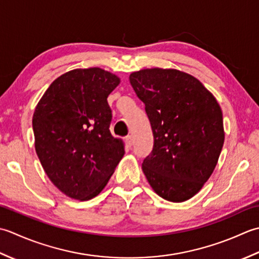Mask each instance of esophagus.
I'll use <instances>...</instances> for the list:
<instances>
[{
	"mask_svg": "<svg viewBox=\"0 0 259 259\" xmlns=\"http://www.w3.org/2000/svg\"><path fill=\"white\" fill-rule=\"evenodd\" d=\"M125 142H126V145H127L128 147H131L132 145H133L134 143V140H133V136L132 135H127L125 137Z\"/></svg>",
	"mask_w": 259,
	"mask_h": 259,
	"instance_id": "34e87169",
	"label": "esophagus"
}]
</instances>
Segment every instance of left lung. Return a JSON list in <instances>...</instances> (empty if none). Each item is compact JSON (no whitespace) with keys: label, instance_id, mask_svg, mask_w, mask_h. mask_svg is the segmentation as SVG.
I'll return each instance as SVG.
<instances>
[{"label":"left lung","instance_id":"8db88e82","mask_svg":"<svg viewBox=\"0 0 259 259\" xmlns=\"http://www.w3.org/2000/svg\"><path fill=\"white\" fill-rule=\"evenodd\" d=\"M154 137L142 170L155 193L171 202L197 194L218 163L225 141L223 112L197 78L177 69L132 72Z\"/></svg>","mask_w":259,"mask_h":259}]
</instances>
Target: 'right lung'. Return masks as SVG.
<instances>
[{
    "label": "right lung",
    "instance_id": "add662e5",
    "mask_svg": "<svg viewBox=\"0 0 259 259\" xmlns=\"http://www.w3.org/2000/svg\"><path fill=\"white\" fill-rule=\"evenodd\" d=\"M119 78L100 68L58 77L36 105L32 127L35 152L50 181L67 197L85 201L106 186L124 155L110 134L108 95Z\"/></svg>",
    "mask_w": 259,
    "mask_h": 259
}]
</instances>
